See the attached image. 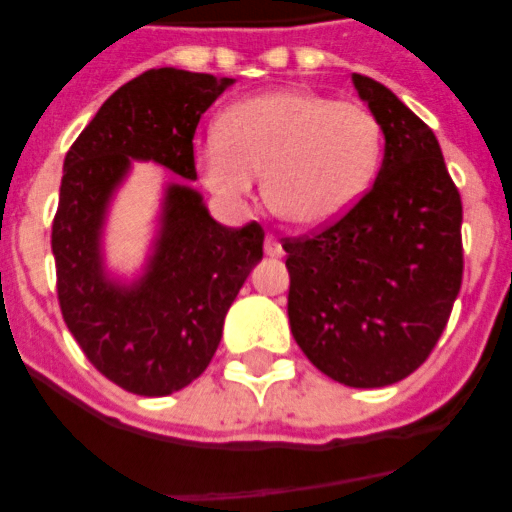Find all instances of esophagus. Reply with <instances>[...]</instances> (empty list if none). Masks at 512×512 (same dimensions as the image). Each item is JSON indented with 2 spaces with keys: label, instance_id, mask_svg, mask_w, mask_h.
<instances>
[{
  "label": "esophagus",
  "instance_id": "34e87169",
  "mask_svg": "<svg viewBox=\"0 0 512 512\" xmlns=\"http://www.w3.org/2000/svg\"><path fill=\"white\" fill-rule=\"evenodd\" d=\"M281 252H284V249H281V241L276 239L273 233H268V236H265V255H268V257H281Z\"/></svg>",
  "mask_w": 512,
  "mask_h": 512
}]
</instances>
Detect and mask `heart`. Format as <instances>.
<instances>
[{"instance_id":"obj_1","label":"heart","mask_w":512,"mask_h":512,"mask_svg":"<svg viewBox=\"0 0 512 512\" xmlns=\"http://www.w3.org/2000/svg\"><path fill=\"white\" fill-rule=\"evenodd\" d=\"M382 130L361 103L276 90L233 103L199 148L201 180L223 199L252 196L265 175L268 207L297 228L340 220L369 191Z\"/></svg>"}]
</instances>
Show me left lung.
<instances>
[{"instance_id":"obj_1","label":"left lung","mask_w":512,"mask_h":512,"mask_svg":"<svg viewBox=\"0 0 512 512\" xmlns=\"http://www.w3.org/2000/svg\"><path fill=\"white\" fill-rule=\"evenodd\" d=\"M385 135L377 180L337 223L284 239L289 327L350 388L404 380L436 348L462 284V201L436 135L385 84L353 74Z\"/></svg>"}]
</instances>
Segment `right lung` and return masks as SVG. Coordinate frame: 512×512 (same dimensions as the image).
<instances>
[{"label": "right lung", "mask_w": 512, "mask_h": 512, "mask_svg": "<svg viewBox=\"0 0 512 512\" xmlns=\"http://www.w3.org/2000/svg\"><path fill=\"white\" fill-rule=\"evenodd\" d=\"M233 79L151 68L111 95L63 162L52 255L66 327L92 366L138 396H170L215 356L223 321L263 260L260 223L225 228L196 188H164L159 231L138 279H111L103 228L132 162L196 180L193 135Z\"/></svg>", "instance_id": "1"}]
</instances>
